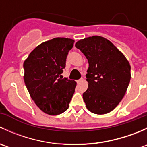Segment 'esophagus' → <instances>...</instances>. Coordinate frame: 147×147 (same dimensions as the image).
Returning a JSON list of instances; mask_svg holds the SVG:
<instances>
[{
    "label": "esophagus",
    "instance_id": "obj_1",
    "mask_svg": "<svg viewBox=\"0 0 147 147\" xmlns=\"http://www.w3.org/2000/svg\"><path fill=\"white\" fill-rule=\"evenodd\" d=\"M83 81H84V78H81V79H79V80H78V81H77V83H78V84H80V83L83 82Z\"/></svg>",
    "mask_w": 147,
    "mask_h": 147
}]
</instances>
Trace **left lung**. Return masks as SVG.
<instances>
[{"label":"left lung","mask_w":147,"mask_h":147,"mask_svg":"<svg viewBox=\"0 0 147 147\" xmlns=\"http://www.w3.org/2000/svg\"><path fill=\"white\" fill-rule=\"evenodd\" d=\"M89 67L88 83L83 98L88 110L98 115L110 113L125 96L131 78V66L123 54L110 41L93 36L76 43Z\"/></svg>","instance_id":"1"}]
</instances>
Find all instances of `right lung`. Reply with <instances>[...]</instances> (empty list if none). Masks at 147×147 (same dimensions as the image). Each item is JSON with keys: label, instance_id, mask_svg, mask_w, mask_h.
Here are the masks:
<instances>
[{"label": "right lung", "instance_id": "add662e5", "mask_svg": "<svg viewBox=\"0 0 147 147\" xmlns=\"http://www.w3.org/2000/svg\"><path fill=\"white\" fill-rule=\"evenodd\" d=\"M74 40L57 37L40 44L25 59L24 81L32 99L42 111L57 115L69 107L76 82L61 75Z\"/></svg>", "mask_w": 147, "mask_h": 147}]
</instances>
